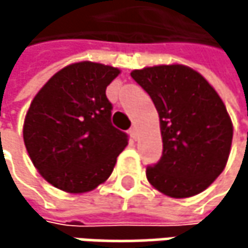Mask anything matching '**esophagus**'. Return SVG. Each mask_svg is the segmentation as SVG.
<instances>
[{
    "label": "esophagus",
    "mask_w": 248,
    "mask_h": 248,
    "mask_svg": "<svg viewBox=\"0 0 248 248\" xmlns=\"http://www.w3.org/2000/svg\"><path fill=\"white\" fill-rule=\"evenodd\" d=\"M129 135H130L133 139H136V138H138V129H136V126H132V127L129 129Z\"/></svg>",
    "instance_id": "1"
}]
</instances>
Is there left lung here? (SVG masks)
Wrapping results in <instances>:
<instances>
[{
    "mask_svg": "<svg viewBox=\"0 0 248 248\" xmlns=\"http://www.w3.org/2000/svg\"><path fill=\"white\" fill-rule=\"evenodd\" d=\"M133 80L151 96L161 124L162 156L146 168L149 184L172 198L207 189L227 165L232 124L214 87L182 64L133 70Z\"/></svg>",
    "mask_w": 248,
    "mask_h": 248,
    "instance_id": "8db88e82",
    "label": "left lung"
}]
</instances>
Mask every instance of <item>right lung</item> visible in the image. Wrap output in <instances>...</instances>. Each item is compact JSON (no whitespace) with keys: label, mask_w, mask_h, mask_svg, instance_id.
<instances>
[{"label":"right lung","mask_w":248,"mask_h":248,"mask_svg":"<svg viewBox=\"0 0 248 248\" xmlns=\"http://www.w3.org/2000/svg\"><path fill=\"white\" fill-rule=\"evenodd\" d=\"M121 73L100 63L80 62L62 69L35 94L23 136L40 175L53 186L81 194L103 184L127 135L112 122L106 87Z\"/></svg>","instance_id":"right-lung-1"}]
</instances>
